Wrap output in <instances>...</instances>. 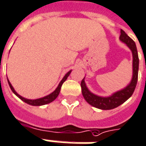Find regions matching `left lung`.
Returning <instances> with one entry per match:
<instances>
[{
    "label": "left lung",
    "instance_id": "8db88e82",
    "mask_svg": "<svg viewBox=\"0 0 146 146\" xmlns=\"http://www.w3.org/2000/svg\"><path fill=\"white\" fill-rule=\"evenodd\" d=\"M120 40L127 46L132 53V78L130 83L125 88L113 93L109 96H100L95 95L89 90L85 82V78L82 80L81 87L82 92L84 99L92 107L100 110H112L120 105L124 104L131 96L135 89L137 82H138V73H139V59L135 42L131 39L124 30L121 29Z\"/></svg>",
    "mask_w": 146,
    "mask_h": 146
}]
</instances>
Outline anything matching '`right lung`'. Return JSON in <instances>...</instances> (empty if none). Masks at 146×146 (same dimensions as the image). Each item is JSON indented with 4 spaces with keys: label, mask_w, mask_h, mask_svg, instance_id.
Returning a JSON list of instances; mask_svg holds the SVG:
<instances>
[{
    "label": "right lung",
    "mask_w": 146,
    "mask_h": 146,
    "mask_svg": "<svg viewBox=\"0 0 146 146\" xmlns=\"http://www.w3.org/2000/svg\"><path fill=\"white\" fill-rule=\"evenodd\" d=\"M71 72H72V70L71 71H69L67 74L64 76V78H62V80L60 81V82L59 83L58 86L57 87V89L54 90V92H51L50 94H49V95L46 96L42 98H39V99H36V100H29V99H26V98H24L18 94L16 92V91L15 90V89L13 88V86H11V84L9 82V80L7 79V82H8V85L10 86L11 89V91L15 94V95L19 98V99H21L23 102H25L26 104H29V105H32V106H42V105H45V104H50L51 102H53V101L56 99V98L59 95V93H60V88H61V86H62V84L64 82L66 81V79L68 78V77L69 76V74H71Z\"/></svg>",
    "instance_id": "obj_1"
}]
</instances>
